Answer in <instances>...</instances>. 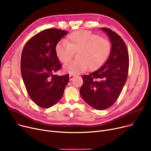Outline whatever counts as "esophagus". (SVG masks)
<instances>
[{"label":"esophagus","instance_id":"esophagus-1","mask_svg":"<svg viewBox=\"0 0 151 151\" xmlns=\"http://www.w3.org/2000/svg\"><path fill=\"white\" fill-rule=\"evenodd\" d=\"M75 75H71V74H70V75H69V79H70V81H71L73 79V78H75Z\"/></svg>","mask_w":151,"mask_h":151}]
</instances>
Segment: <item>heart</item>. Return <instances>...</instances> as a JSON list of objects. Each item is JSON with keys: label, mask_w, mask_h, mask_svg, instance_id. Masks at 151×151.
Listing matches in <instances>:
<instances>
[{"label": "heart", "mask_w": 151, "mask_h": 151, "mask_svg": "<svg viewBox=\"0 0 151 151\" xmlns=\"http://www.w3.org/2000/svg\"><path fill=\"white\" fill-rule=\"evenodd\" d=\"M110 49L111 44L107 39L99 37L89 31L80 29L70 34L66 42L57 43L55 52L62 63L68 62L73 54L77 53L76 60L63 65L65 72L76 75L88 68L91 71L99 68L107 60Z\"/></svg>", "instance_id": "b5f03b06"}]
</instances>
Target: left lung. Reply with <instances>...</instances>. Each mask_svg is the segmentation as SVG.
<instances>
[{"label":"left lung","mask_w":151,"mask_h":151,"mask_svg":"<svg viewBox=\"0 0 151 151\" xmlns=\"http://www.w3.org/2000/svg\"><path fill=\"white\" fill-rule=\"evenodd\" d=\"M106 32L112 48L106 62L100 68L82 76L80 93L83 99L97 110H105L115 102L126 83L129 68L127 47L122 37L109 28Z\"/></svg>","instance_id":"8db88e82"}]
</instances>
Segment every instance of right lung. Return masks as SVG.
Instances as JSON below:
<instances>
[{
	"instance_id": "obj_1",
	"label": "right lung",
	"mask_w": 151,
	"mask_h": 151,
	"mask_svg": "<svg viewBox=\"0 0 151 151\" xmlns=\"http://www.w3.org/2000/svg\"><path fill=\"white\" fill-rule=\"evenodd\" d=\"M68 32L49 28L32 36L23 47L21 73L28 93L36 105L47 109L59 101L69 81V75H54L62 67L55 47Z\"/></svg>"
}]
</instances>
